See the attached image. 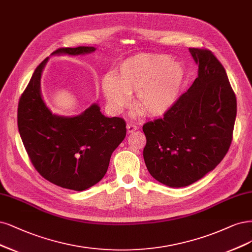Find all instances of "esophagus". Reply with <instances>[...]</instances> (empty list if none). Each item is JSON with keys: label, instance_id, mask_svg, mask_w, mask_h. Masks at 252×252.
Masks as SVG:
<instances>
[{"label": "esophagus", "instance_id": "esophagus-1", "mask_svg": "<svg viewBox=\"0 0 252 252\" xmlns=\"http://www.w3.org/2000/svg\"><path fill=\"white\" fill-rule=\"evenodd\" d=\"M127 131L129 132V133H131V132H133V131H135V130L138 128L135 124H133V123H131V122H129V123H127Z\"/></svg>", "mask_w": 252, "mask_h": 252}]
</instances>
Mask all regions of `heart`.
Here are the masks:
<instances>
[{"instance_id":"heart-1","label":"heart","mask_w":252,"mask_h":252,"mask_svg":"<svg viewBox=\"0 0 252 252\" xmlns=\"http://www.w3.org/2000/svg\"><path fill=\"white\" fill-rule=\"evenodd\" d=\"M184 79L182 68L164 55L140 54L130 57L102 81V91L109 107L121 112L133 103L137 114L162 116L174 104Z\"/></svg>"}]
</instances>
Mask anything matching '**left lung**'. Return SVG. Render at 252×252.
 Instances as JSON below:
<instances>
[{"mask_svg": "<svg viewBox=\"0 0 252 252\" xmlns=\"http://www.w3.org/2000/svg\"><path fill=\"white\" fill-rule=\"evenodd\" d=\"M198 77L160 119L144 124L146 167L172 188L194 184L226 155L237 116V99L225 68L212 51L189 48Z\"/></svg>", "mask_w": 252, "mask_h": 252, "instance_id": "8db88e82", "label": "left lung"}]
</instances>
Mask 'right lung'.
Instances as JSON below:
<instances>
[{
  "mask_svg": "<svg viewBox=\"0 0 252 252\" xmlns=\"http://www.w3.org/2000/svg\"><path fill=\"white\" fill-rule=\"evenodd\" d=\"M94 50L59 48L52 54L80 55ZM48 58L36 67L22 94L17 126L29 158L43 178L63 189L83 190L105 175L112 152L126 136V123L122 118L103 116L97 104L73 118L52 115L40 94Z\"/></svg>",
  "mask_w": 252,
  "mask_h": 252,
  "instance_id": "obj_1",
  "label": "right lung"
}]
</instances>
